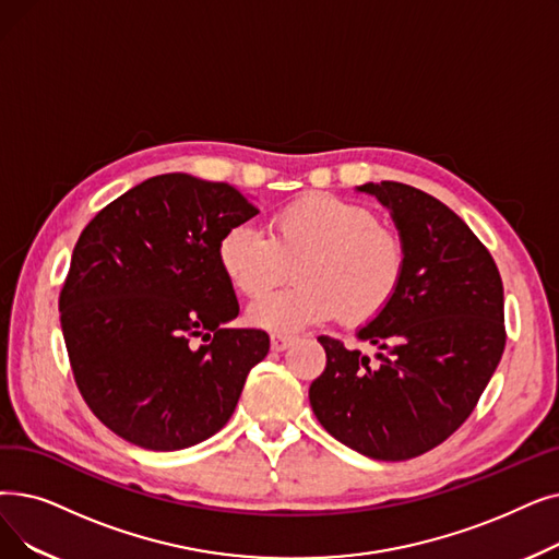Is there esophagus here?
Instances as JSON below:
<instances>
[{"mask_svg":"<svg viewBox=\"0 0 559 559\" xmlns=\"http://www.w3.org/2000/svg\"><path fill=\"white\" fill-rule=\"evenodd\" d=\"M272 352H285L289 345L295 343L293 335H285V333H272Z\"/></svg>","mask_w":559,"mask_h":559,"instance_id":"obj_1","label":"esophagus"}]
</instances>
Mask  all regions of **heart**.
<instances>
[{"mask_svg":"<svg viewBox=\"0 0 559 559\" xmlns=\"http://www.w3.org/2000/svg\"><path fill=\"white\" fill-rule=\"evenodd\" d=\"M216 262L235 293L261 299L296 266L285 294L258 301L249 322L270 331H299L340 318L366 326L391 308L406 276L402 235L368 207L333 193H306L270 219V237L251 226L228 228Z\"/></svg>","mask_w":559,"mask_h":559,"instance_id":"b5f03b06","label":"heart"}]
</instances>
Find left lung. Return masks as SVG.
Here are the masks:
<instances>
[{
	"mask_svg": "<svg viewBox=\"0 0 559 559\" xmlns=\"http://www.w3.org/2000/svg\"><path fill=\"white\" fill-rule=\"evenodd\" d=\"M358 191L391 210L406 276L381 318L358 331L377 360L320 335L324 372L310 406L347 448L381 461L414 459L468 420L504 352L502 278L487 247L429 193L383 180Z\"/></svg>",
	"mask_w": 559,
	"mask_h": 559,
	"instance_id": "1",
	"label": "left lung"
}]
</instances>
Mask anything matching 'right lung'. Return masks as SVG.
I'll return each instance as SVG.
<instances>
[{
  "mask_svg": "<svg viewBox=\"0 0 559 559\" xmlns=\"http://www.w3.org/2000/svg\"><path fill=\"white\" fill-rule=\"evenodd\" d=\"M255 214L228 182L164 174L82 230L59 295L61 329L84 402L120 439L171 452L230 420L270 335L224 326L239 304L216 245Z\"/></svg>",
  "mask_w": 559,
  "mask_h": 559,
  "instance_id": "add662e5",
  "label": "right lung"
}]
</instances>
